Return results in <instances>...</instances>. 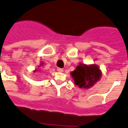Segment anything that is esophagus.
Masks as SVG:
<instances>
[{
	"label": "esophagus",
	"instance_id": "1",
	"mask_svg": "<svg viewBox=\"0 0 128 128\" xmlns=\"http://www.w3.org/2000/svg\"><path fill=\"white\" fill-rule=\"evenodd\" d=\"M58 71L62 72H63V69L62 68H58Z\"/></svg>",
	"mask_w": 128,
	"mask_h": 128
}]
</instances>
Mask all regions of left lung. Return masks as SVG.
I'll list each match as a JSON object with an SVG mask.
<instances>
[{
  "label": "left lung",
  "instance_id": "obj_1",
  "mask_svg": "<svg viewBox=\"0 0 128 128\" xmlns=\"http://www.w3.org/2000/svg\"><path fill=\"white\" fill-rule=\"evenodd\" d=\"M74 82L80 88L88 89L99 81L101 76V70L98 65H86L80 63L74 71L70 72Z\"/></svg>",
  "mask_w": 128,
  "mask_h": 128
}]
</instances>
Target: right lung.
<instances>
[{"mask_svg": "<svg viewBox=\"0 0 128 128\" xmlns=\"http://www.w3.org/2000/svg\"><path fill=\"white\" fill-rule=\"evenodd\" d=\"M43 65V63H41V64H40V66H41V65ZM40 66H38V68H39V67H40ZM38 70V69H35V70H34V72H36V71H37Z\"/></svg>", "mask_w": 128, "mask_h": 128, "instance_id": "1", "label": "right lung"}]
</instances>
